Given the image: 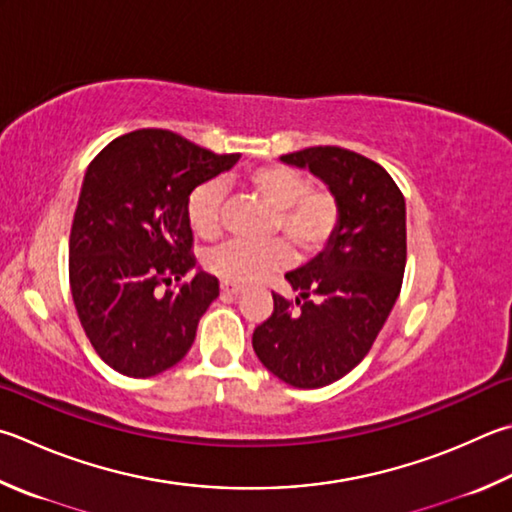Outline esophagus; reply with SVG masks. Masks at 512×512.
Returning <instances> with one entry per match:
<instances>
[{
	"instance_id": "34e87169",
	"label": "esophagus",
	"mask_w": 512,
	"mask_h": 512,
	"mask_svg": "<svg viewBox=\"0 0 512 512\" xmlns=\"http://www.w3.org/2000/svg\"><path fill=\"white\" fill-rule=\"evenodd\" d=\"M241 291H244V286H239L235 282H221V293L228 297H237Z\"/></svg>"
}]
</instances>
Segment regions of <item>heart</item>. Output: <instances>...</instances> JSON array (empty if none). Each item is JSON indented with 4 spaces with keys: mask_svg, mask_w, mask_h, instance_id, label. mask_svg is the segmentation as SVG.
I'll return each mask as SVG.
<instances>
[{
    "mask_svg": "<svg viewBox=\"0 0 512 512\" xmlns=\"http://www.w3.org/2000/svg\"><path fill=\"white\" fill-rule=\"evenodd\" d=\"M248 185L275 210L273 232L291 241L302 255H318L333 237L340 221L336 194L311 188V179L286 165H262L248 174ZM185 215L192 232L212 241L224 230V188L219 181H206L190 192ZM291 248L282 239L250 244L228 241L210 250L206 268L226 282L250 284L264 280L291 262Z\"/></svg>",
    "mask_w": 512,
    "mask_h": 512,
    "instance_id": "heart-1",
    "label": "heart"
}]
</instances>
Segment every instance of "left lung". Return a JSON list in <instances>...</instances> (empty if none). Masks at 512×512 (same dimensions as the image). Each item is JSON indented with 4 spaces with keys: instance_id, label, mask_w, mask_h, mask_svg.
<instances>
[{
    "instance_id": "obj_1",
    "label": "left lung",
    "mask_w": 512,
    "mask_h": 512,
    "mask_svg": "<svg viewBox=\"0 0 512 512\" xmlns=\"http://www.w3.org/2000/svg\"><path fill=\"white\" fill-rule=\"evenodd\" d=\"M280 159L329 185L340 221L327 248L286 273L297 306L273 293V315L255 329L253 349L286 385L315 389L367 356L394 309L407 259L405 199L383 167L345 147H306Z\"/></svg>"
}]
</instances>
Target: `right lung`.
Here are the masks:
<instances>
[{
    "instance_id": "1",
    "label": "right lung",
    "mask_w": 512,
    "mask_h": 512,
    "mask_svg": "<svg viewBox=\"0 0 512 512\" xmlns=\"http://www.w3.org/2000/svg\"><path fill=\"white\" fill-rule=\"evenodd\" d=\"M237 161L239 154L203 150L167 129H136L87 167L69 282L82 329L118 374H163L190 351L219 282L197 271L179 284L197 266L185 203Z\"/></svg>"
}]
</instances>
